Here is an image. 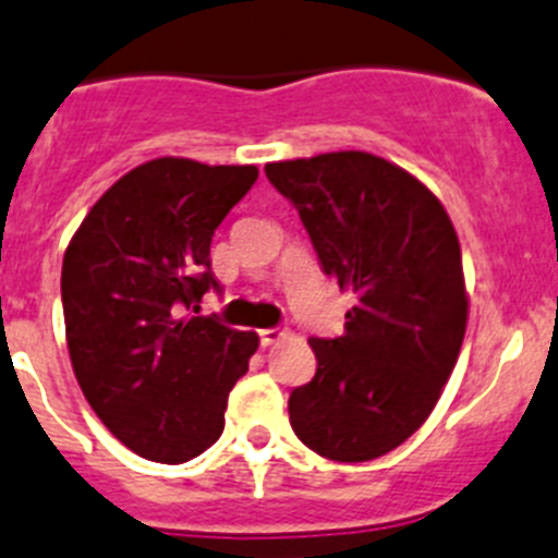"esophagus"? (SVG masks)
Here are the masks:
<instances>
[{
	"instance_id": "obj_1",
	"label": "esophagus",
	"mask_w": 558,
	"mask_h": 558,
	"mask_svg": "<svg viewBox=\"0 0 558 558\" xmlns=\"http://www.w3.org/2000/svg\"><path fill=\"white\" fill-rule=\"evenodd\" d=\"M286 338V330H280V327H264V330H258V341H262V347H272V343L283 341Z\"/></svg>"
}]
</instances>
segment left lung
Wrapping results in <instances>:
<instances>
[{
	"label": "left lung",
	"instance_id": "1",
	"mask_svg": "<svg viewBox=\"0 0 558 558\" xmlns=\"http://www.w3.org/2000/svg\"><path fill=\"white\" fill-rule=\"evenodd\" d=\"M325 275L355 294L336 338H311L316 374L291 390L294 435L336 462L402 446L440 399L468 322L446 208L408 170L363 150L272 161Z\"/></svg>",
	"mask_w": 558,
	"mask_h": 558
}]
</instances>
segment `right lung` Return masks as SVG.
<instances>
[{
	"label": "right lung",
	"mask_w": 558,
	"mask_h": 558,
	"mask_svg": "<svg viewBox=\"0 0 558 558\" xmlns=\"http://www.w3.org/2000/svg\"><path fill=\"white\" fill-rule=\"evenodd\" d=\"M258 179L253 165L145 161L114 181L62 258V314L74 374L101 424L134 454L179 462L226 426L228 393L258 336L195 316L211 236Z\"/></svg>",
	"instance_id": "add662e5"
}]
</instances>
